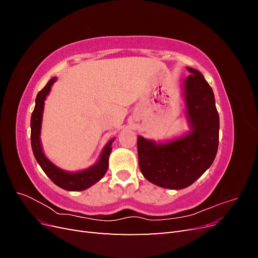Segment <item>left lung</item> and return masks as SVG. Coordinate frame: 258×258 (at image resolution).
Listing matches in <instances>:
<instances>
[{"label":"left lung","instance_id":"1","mask_svg":"<svg viewBox=\"0 0 258 258\" xmlns=\"http://www.w3.org/2000/svg\"><path fill=\"white\" fill-rule=\"evenodd\" d=\"M183 82L185 118L189 131L165 142L138 137L139 166L151 183L183 189L204 174L215 159L220 117L212 88L199 71L187 68Z\"/></svg>","mask_w":258,"mask_h":258}]
</instances>
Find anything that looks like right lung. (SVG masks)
Wrapping results in <instances>:
<instances>
[{
  "label": "right lung",
  "instance_id": "right-lung-1",
  "mask_svg": "<svg viewBox=\"0 0 258 258\" xmlns=\"http://www.w3.org/2000/svg\"><path fill=\"white\" fill-rule=\"evenodd\" d=\"M56 81L57 77H52L36 96L35 107L32 116H31V145H32V151L37 163L54 184L69 191L85 190L99 182L106 173L108 169V157H110V154L112 152V143L115 139L110 140L105 144L95 165L85 170L77 171V172H69V171L61 169L46 157L41 143L43 112L45 100L49 95L51 86L53 83H56Z\"/></svg>",
  "mask_w": 258,
  "mask_h": 258
}]
</instances>
